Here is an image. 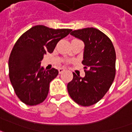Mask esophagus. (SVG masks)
<instances>
[{
    "instance_id": "34e87169",
    "label": "esophagus",
    "mask_w": 132,
    "mask_h": 132,
    "mask_svg": "<svg viewBox=\"0 0 132 132\" xmlns=\"http://www.w3.org/2000/svg\"><path fill=\"white\" fill-rule=\"evenodd\" d=\"M65 71V69H63V68H61V69H59V73H63V72H64Z\"/></svg>"
}]
</instances>
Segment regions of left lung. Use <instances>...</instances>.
I'll return each mask as SVG.
<instances>
[{
	"label": "left lung",
	"mask_w": 132,
	"mask_h": 132,
	"mask_svg": "<svg viewBox=\"0 0 132 132\" xmlns=\"http://www.w3.org/2000/svg\"><path fill=\"white\" fill-rule=\"evenodd\" d=\"M71 35L84 42L83 78L73 73L67 85L69 95L82 106H90L102 99L115 76L116 54L112 41L96 28L88 27L72 31Z\"/></svg>",
	"instance_id": "obj_1"
}]
</instances>
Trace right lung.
<instances>
[{
    "label": "right lung",
    "instance_id": "obj_1",
    "mask_svg": "<svg viewBox=\"0 0 132 132\" xmlns=\"http://www.w3.org/2000/svg\"><path fill=\"white\" fill-rule=\"evenodd\" d=\"M71 31L36 25L16 42L8 61L9 77L17 96L24 104L32 106L46 99L49 83L59 71L55 69L46 71L41 61L44 55L52 53L59 41Z\"/></svg>",
    "mask_w": 132,
    "mask_h": 132
}]
</instances>
